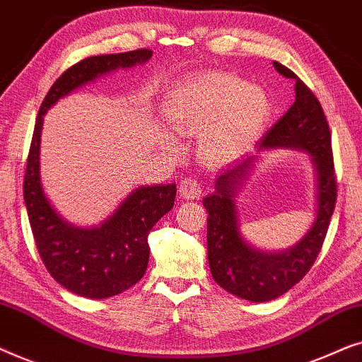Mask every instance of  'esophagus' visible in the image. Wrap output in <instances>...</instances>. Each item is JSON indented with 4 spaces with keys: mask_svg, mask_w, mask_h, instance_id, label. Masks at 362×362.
I'll return each mask as SVG.
<instances>
[{
    "mask_svg": "<svg viewBox=\"0 0 362 362\" xmlns=\"http://www.w3.org/2000/svg\"><path fill=\"white\" fill-rule=\"evenodd\" d=\"M202 192L201 182L196 177H185L180 185V194L182 199H199Z\"/></svg>",
    "mask_w": 362,
    "mask_h": 362,
    "instance_id": "34e87169",
    "label": "esophagus"
}]
</instances>
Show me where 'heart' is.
<instances>
[{"instance_id":"obj_1","label":"heart","mask_w":362,"mask_h":362,"mask_svg":"<svg viewBox=\"0 0 362 362\" xmlns=\"http://www.w3.org/2000/svg\"><path fill=\"white\" fill-rule=\"evenodd\" d=\"M272 98L259 86L227 72L186 77L168 92L161 113L177 133H201V153L229 161L254 145L272 117Z\"/></svg>"}]
</instances>
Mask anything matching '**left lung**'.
Wrapping results in <instances>:
<instances>
[{"mask_svg":"<svg viewBox=\"0 0 362 362\" xmlns=\"http://www.w3.org/2000/svg\"><path fill=\"white\" fill-rule=\"evenodd\" d=\"M274 67L284 77L296 81L293 105L262 136L254 153L217 175L214 192L202 199L207 211V262L212 279L221 288L254 303L279 298L308 274L323 245L336 202L331 135L321 103L288 67L280 62H274ZM275 147L309 155L315 171V219L295 246L270 252L245 240L235 197L256 156Z\"/></svg>","mask_w":362,"mask_h":362,"instance_id":"left-lung-1","label":"left lung"}]
</instances>
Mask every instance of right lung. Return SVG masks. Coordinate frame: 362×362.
I'll return each mask as SVG.
<instances>
[{"instance_id":"right-lung-1","label":"right lung","mask_w":362,"mask_h":362,"mask_svg":"<svg viewBox=\"0 0 362 362\" xmlns=\"http://www.w3.org/2000/svg\"><path fill=\"white\" fill-rule=\"evenodd\" d=\"M150 49L93 56L67 69L44 97L34 125L24 175V204L39 255L57 284L86 298H110L145 275L153 226L175 206L176 185L140 186L98 226L81 227L59 214L41 181V133L49 108L87 83L118 69L148 62Z\"/></svg>"}]
</instances>
